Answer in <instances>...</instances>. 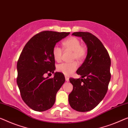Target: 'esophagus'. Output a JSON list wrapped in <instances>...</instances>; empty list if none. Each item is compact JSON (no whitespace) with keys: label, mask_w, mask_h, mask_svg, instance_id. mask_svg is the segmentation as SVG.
I'll return each instance as SVG.
<instances>
[{"label":"esophagus","mask_w":128,"mask_h":128,"mask_svg":"<svg viewBox=\"0 0 128 128\" xmlns=\"http://www.w3.org/2000/svg\"><path fill=\"white\" fill-rule=\"evenodd\" d=\"M65 79H66V82L69 81V78H68V77H67V76H65Z\"/></svg>","instance_id":"34e87169"}]
</instances>
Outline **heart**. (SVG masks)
Instances as JSON below:
<instances>
[{"mask_svg":"<svg viewBox=\"0 0 128 128\" xmlns=\"http://www.w3.org/2000/svg\"><path fill=\"white\" fill-rule=\"evenodd\" d=\"M62 46L65 50L72 52V60H75L78 62H81L86 56L87 50L83 45H81L79 39L75 37H71L64 40L62 42ZM52 53L54 60L58 62H60L62 58V49L58 45L53 47ZM78 68V64L76 62L70 63H62L58 66V71L62 72L66 76H70Z\"/></svg>","mask_w":128,"mask_h":128,"instance_id":"b5f03b06","label":"heart"}]
</instances>
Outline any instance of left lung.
Wrapping results in <instances>:
<instances>
[{
  "mask_svg": "<svg viewBox=\"0 0 128 128\" xmlns=\"http://www.w3.org/2000/svg\"><path fill=\"white\" fill-rule=\"evenodd\" d=\"M87 46L84 62L76 70L81 78H70L73 90L69 94L70 107L78 112L90 111L105 96L111 78V60L107 49L96 36L89 32H75Z\"/></svg>",
  "mask_w": 128,
  "mask_h": 128,
  "instance_id": "left-lung-1",
  "label": "left lung"
}]
</instances>
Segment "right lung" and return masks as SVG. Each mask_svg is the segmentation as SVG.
Segmentation results:
<instances>
[{
	"mask_svg": "<svg viewBox=\"0 0 128 128\" xmlns=\"http://www.w3.org/2000/svg\"><path fill=\"white\" fill-rule=\"evenodd\" d=\"M68 32L43 31L36 34L23 49L17 62L16 82L24 102L34 110L44 112L53 106L58 91L65 82L62 72L54 77L55 60L52 50L57 42L68 36Z\"/></svg>",
	"mask_w": 128,
	"mask_h": 128,
	"instance_id": "right-lung-1",
	"label": "right lung"
}]
</instances>
